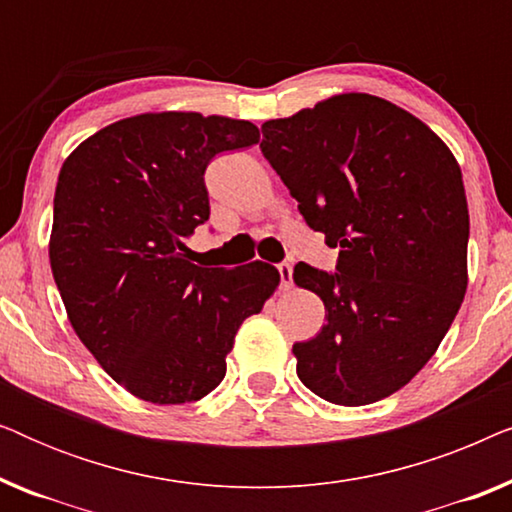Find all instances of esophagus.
<instances>
[{"label": "esophagus", "instance_id": "obj_1", "mask_svg": "<svg viewBox=\"0 0 512 512\" xmlns=\"http://www.w3.org/2000/svg\"><path fill=\"white\" fill-rule=\"evenodd\" d=\"M277 270H279V279H282V289L289 291L291 286H293V268H291V263H279Z\"/></svg>", "mask_w": 512, "mask_h": 512}]
</instances>
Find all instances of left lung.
Instances as JSON below:
<instances>
[{"mask_svg":"<svg viewBox=\"0 0 512 512\" xmlns=\"http://www.w3.org/2000/svg\"><path fill=\"white\" fill-rule=\"evenodd\" d=\"M261 151L312 230L340 247L335 275L293 282L324 300L317 338L296 342L300 382L335 405L405 387L457 317L468 286V205L457 158L408 111L333 95L263 123Z\"/></svg>","mask_w":512,"mask_h":512,"instance_id":"obj_1","label":"left lung"}]
</instances>
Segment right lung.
Masks as SVG:
<instances>
[{
  "instance_id": "add662e5",
  "label": "right lung",
  "mask_w": 512,
  "mask_h": 512,
  "mask_svg": "<svg viewBox=\"0 0 512 512\" xmlns=\"http://www.w3.org/2000/svg\"><path fill=\"white\" fill-rule=\"evenodd\" d=\"M258 139L249 121L163 111L107 125L62 163L53 279L79 340L142 401L191 403L219 387L242 321L277 289L268 263L198 268L186 247L209 219V160Z\"/></svg>"
}]
</instances>
